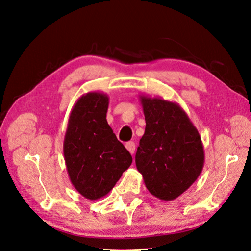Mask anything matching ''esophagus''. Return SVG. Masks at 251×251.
<instances>
[{"label":"esophagus","mask_w":251,"mask_h":251,"mask_svg":"<svg viewBox=\"0 0 251 251\" xmlns=\"http://www.w3.org/2000/svg\"><path fill=\"white\" fill-rule=\"evenodd\" d=\"M126 148H127V150H128V151L133 154L134 153V151H135V148H136V145H135V143L134 141H128V143H126Z\"/></svg>","instance_id":"obj_1"}]
</instances>
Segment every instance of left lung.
I'll return each instance as SVG.
<instances>
[{
	"instance_id": "1",
	"label": "left lung",
	"mask_w": 251,
	"mask_h": 251,
	"mask_svg": "<svg viewBox=\"0 0 251 251\" xmlns=\"http://www.w3.org/2000/svg\"><path fill=\"white\" fill-rule=\"evenodd\" d=\"M139 99L146 128L136 152V167L153 197L172 201L201 175V136L179 104L147 95Z\"/></svg>"
}]
</instances>
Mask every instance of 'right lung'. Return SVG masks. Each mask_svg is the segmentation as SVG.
Returning <instances> with one entry per match:
<instances>
[{"label": "right lung", "mask_w": 251, "mask_h": 251, "mask_svg": "<svg viewBox=\"0 0 251 251\" xmlns=\"http://www.w3.org/2000/svg\"><path fill=\"white\" fill-rule=\"evenodd\" d=\"M107 94L89 92L72 107L63 154L72 185L94 201L110 192L133 158L107 124Z\"/></svg>", "instance_id": "1"}]
</instances>
